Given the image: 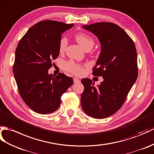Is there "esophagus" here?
<instances>
[{"mask_svg": "<svg viewBox=\"0 0 154 154\" xmlns=\"http://www.w3.org/2000/svg\"><path fill=\"white\" fill-rule=\"evenodd\" d=\"M73 83H80V80L77 78H73Z\"/></svg>", "mask_w": 154, "mask_h": 154, "instance_id": "34e87169", "label": "esophagus"}]
</instances>
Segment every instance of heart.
Masks as SVG:
<instances>
[{"mask_svg":"<svg viewBox=\"0 0 154 154\" xmlns=\"http://www.w3.org/2000/svg\"><path fill=\"white\" fill-rule=\"evenodd\" d=\"M75 39L78 43L81 46H83L85 50L88 48H92L94 46V39L87 34L83 33H79L75 35ZM67 45V38L65 37H62L60 38L59 42V51L60 52H63L65 51ZM62 68L65 71H69V72L72 73L74 75H81L83 74L84 71L83 66L80 63L75 62L73 60H69L67 61V62H63Z\"/></svg>","mask_w":154,"mask_h":154,"instance_id":"obj_1","label":"heart"}]
</instances>
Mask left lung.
I'll return each mask as SVG.
<instances>
[{"label":"left lung","mask_w":154,"mask_h":154,"mask_svg":"<svg viewBox=\"0 0 154 154\" xmlns=\"http://www.w3.org/2000/svg\"><path fill=\"white\" fill-rule=\"evenodd\" d=\"M98 37L101 52L92 69L103 81L95 87L90 79L81 80L84 91L81 103L84 112L96 119L112 116L123 106L138 77L137 52L133 41L113 23L83 26Z\"/></svg>","instance_id":"left-lung-1"}]
</instances>
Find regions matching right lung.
I'll return each instance as SVG.
<instances>
[{
	"instance_id": "obj_1",
	"label": "right lung",
	"mask_w": 154,
	"mask_h": 154,
	"mask_svg": "<svg viewBox=\"0 0 154 154\" xmlns=\"http://www.w3.org/2000/svg\"><path fill=\"white\" fill-rule=\"evenodd\" d=\"M74 24L54 20L39 21L21 38L16 50L13 73L19 93L24 102L41 114L58 109L61 96L73 83L63 73L48 74L52 61L60 54L62 34Z\"/></svg>"
}]
</instances>
